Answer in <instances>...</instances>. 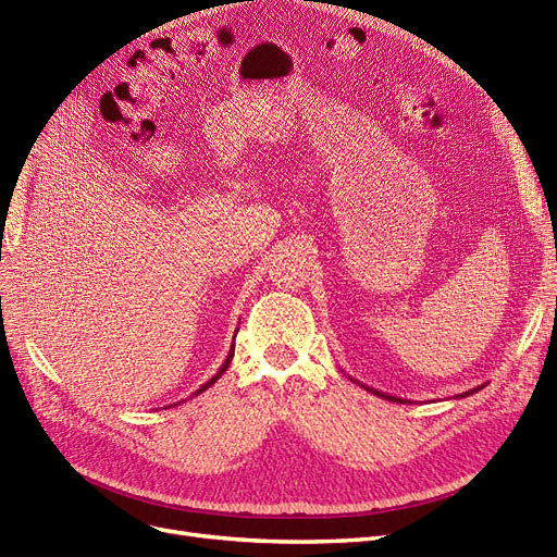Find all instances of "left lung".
<instances>
[{
    "instance_id": "1",
    "label": "left lung",
    "mask_w": 557,
    "mask_h": 557,
    "mask_svg": "<svg viewBox=\"0 0 557 557\" xmlns=\"http://www.w3.org/2000/svg\"><path fill=\"white\" fill-rule=\"evenodd\" d=\"M358 383V381H356ZM362 385V383H360ZM362 387H367L369 393L372 395H376V397H383V399H387V401H399V404H409L411 399H401V397H393V395H387V393H381V391H376V387H369V385H362ZM483 385H476V387H471V391H467V393H462V395H455V399H462V397H469V395H474V393H479Z\"/></svg>"
}]
</instances>
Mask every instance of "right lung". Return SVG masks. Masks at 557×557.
Masks as SVG:
<instances>
[{"label": "right lung", "instance_id": "add662e5", "mask_svg": "<svg viewBox=\"0 0 557 557\" xmlns=\"http://www.w3.org/2000/svg\"><path fill=\"white\" fill-rule=\"evenodd\" d=\"M232 358H234V344H232V348H230V352H227V358H225V362L221 364V369H218V374H215V376H211V379H209V381H207L205 385H201V387H199V391H197L195 395H199V393H205V391H209V387H211V385H213V383H215L218 379H221V376H223V374L227 372V367H230Z\"/></svg>", "mask_w": 557, "mask_h": 557}]
</instances>
